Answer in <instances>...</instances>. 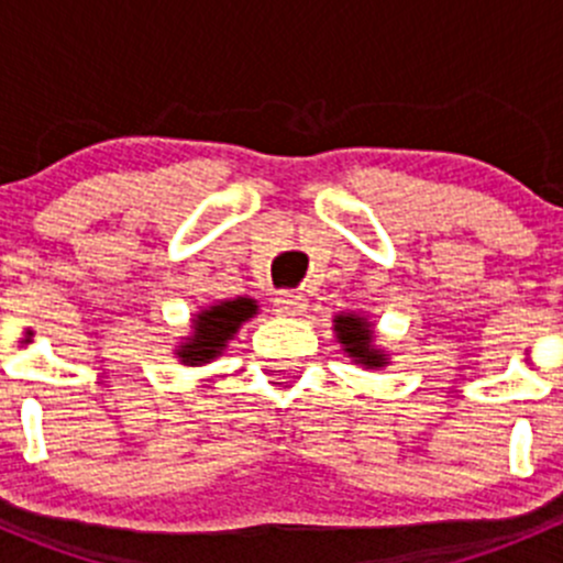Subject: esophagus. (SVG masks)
Instances as JSON below:
<instances>
[{
	"label": "esophagus",
	"mask_w": 563,
	"mask_h": 563,
	"mask_svg": "<svg viewBox=\"0 0 563 563\" xmlns=\"http://www.w3.org/2000/svg\"><path fill=\"white\" fill-rule=\"evenodd\" d=\"M305 310H308V299H305V294L283 291L275 297V313L277 316L297 318V316H305Z\"/></svg>",
	"instance_id": "34e87169"
}]
</instances>
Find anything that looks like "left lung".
<instances>
[{
  "label": "left lung",
  "mask_w": 563,
  "mask_h": 563,
  "mask_svg": "<svg viewBox=\"0 0 563 563\" xmlns=\"http://www.w3.org/2000/svg\"><path fill=\"white\" fill-rule=\"evenodd\" d=\"M334 338L340 349L351 356V362L365 371H384L389 367V354L376 345V323L362 313H338L332 318Z\"/></svg>",
  "instance_id": "8db88e82"
}]
</instances>
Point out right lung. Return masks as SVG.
<instances>
[{
    "label": "right lung",
    "mask_w": 563,
    "mask_h": 563,
    "mask_svg": "<svg viewBox=\"0 0 563 563\" xmlns=\"http://www.w3.org/2000/svg\"><path fill=\"white\" fill-rule=\"evenodd\" d=\"M258 316V302L250 297L218 299L212 305H203L190 318V332L179 340L174 349L176 360L187 367H201L218 360L225 345L236 338L242 323Z\"/></svg>",
    "instance_id": "obj_1"
}]
</instances>
